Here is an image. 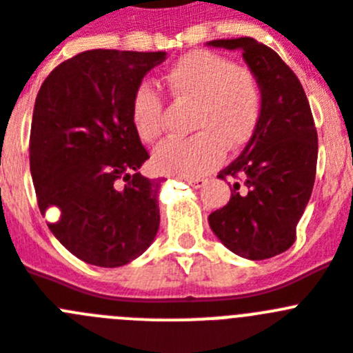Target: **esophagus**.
Listing matches in <instances>:
<instances>
[{
    "mask_svg": "<svg viewBox=\"0 0 353 353\" xmlns=\"http://www.w3.org/2000/svg\"><path fill=\"white\" fill-rule=\"evenodd\" d=\"M186 183H188L192 188H202L205 184V179L204 177H193V179H186Z\"/></svg>",
    "mask_w": 353,
    "mask_h": 353,
    "instance_id": "esophagus-1",
    "label": "esophagus"
}]
</instances>
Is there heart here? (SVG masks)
I'll use <instances>...</instances> for the list:
<instances>
[{"label":"heart","instance_id":"b5f03b06","mask_svg":"<svg viewBox=\"0 0 353 353\" xmlns=\"http://www.w3.org/2000/svg\"><path fill=\"white\" fill-rule=\"evenodd\" d=\"M165 82L176 100L195 103L188 139H169L153 151L154 169L172 176L200 177L214 170L225 148L239 149L253 137L263 109V90L253 72L211 50H193L174 63ZM139 137L154 142L163 132L165 105L153 85L141 84L130 101Z\"/></svg>","mask_w":353,"mask_h":353}]
</instances>
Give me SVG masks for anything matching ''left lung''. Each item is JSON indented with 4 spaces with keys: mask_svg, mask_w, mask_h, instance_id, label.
<instances>
[{
    "mask_svg": "<svg viewBox=\"0 0 353 353\" xmlns=\"http://www.w3.org/2000/svg\"><path fill=\"white\" fill-rule=\"evenodd\" d=\"M209 46L241 50L263 90L256 132L218 174L243 181L244 192L241 183L234 184L227 205L209 214V225L236 255L271 259L294 244L315 184L319 141L310 101L290 66L255 38L212 40Z\"/></svg>",
    "mask_w": 353,
    "mask_h": 353,
    "instance_id": "8db88e82",
    "label": "left lung"
}]
</instances>
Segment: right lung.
Listing matches in <instances>:
<instances>
[{"label":"right lung","mask_w":353,"mask_h":353,"mask_svg":"<svg viewBox=\"0 0 353 353\" xmlns=\"http://www.w3.org/2000/svg\"><path fill=\"white\" fill-rule=\"evenodd\" d=\"M165 52L94 49L58 65L37 94L30 169L40 212L77 259L119 268L160 227L161 179L139 172L149 153L130 117L133 91Z\"/></svg>","instance_id":"obj_1"}]
</instances>
